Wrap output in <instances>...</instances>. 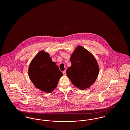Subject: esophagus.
<instances>
[{
  "mask_svg": "<svg viewBox=\"0 0 130 130\" xmlns=\"http://www.w3.org/2000/svg\"><path fill=\"white\" fill-rule=\"evenodd\" d=\"M63 75H66V71L65 70L63 71Z\"/></svg>",
  "mask_w": 130,
  "mask_h": 130,
  "instance_id": "34e87169",
  "label": "esophagus"
}]
</instances>
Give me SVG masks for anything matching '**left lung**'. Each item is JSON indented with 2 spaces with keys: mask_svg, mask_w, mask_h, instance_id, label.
Segmentation results:
<instances>
[{
  "mask_svg": "<svg viewBox=\"0 0 130 130\" xmlns=\"http://www.w3.org/2000/svg\"><path fill=\"white\" fill-rule=\"evenodd\" d=\"M71 67L66 74L74 86L85 90L92 85L99 74L96 60L93 55L84 48L78 46L70 58Z\"/></svg>",
  "mask_w": 130,
  "mask_h": 130,
  "instance_id": "8db88e82",
  "label": "left lung"
}]
</instances>
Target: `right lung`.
<instances>
[{
    "mask_svg": "<svg viewBox=\"0 0 130 130\" xmlns=\"http://www.w3.org/2000/svg\"><path fill=\"white\" fill-rule=\"evenodd\" d=\"M51 59L49 54L41 51L31 60L29 67V76L32 83L46 93H51L56 89L63 75Z\"/></svg>",
    "mask_w": 130,
    "mask_h": 130,
    "instance_id": "add662e5",
    "label": "right lung"
}]
</instances>
